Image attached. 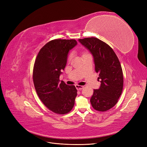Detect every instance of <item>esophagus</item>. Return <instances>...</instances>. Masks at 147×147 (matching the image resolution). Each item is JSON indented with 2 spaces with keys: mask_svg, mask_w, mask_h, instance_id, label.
I'll list each match as a JSON object with an SVG mask.
<instances>
[{
  "mask_svg": "<svg viewBox=\"0 0 147 147\" xmlns=\"http://www.w3.org/2000/svg\"><path fill=\"white\" fill-rule=\"evenodd\" d=\"M76 88L78 90H82L84 88V86H79V85H76Z\"/></svg>",
  "mask_w": 147,
  "mask_h": 147,
  "instance_id": "esophagus-1",
  "label": "esophagus"
}]
</instances>
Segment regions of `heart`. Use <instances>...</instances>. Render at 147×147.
<instances>
[{"mask_svg":"<svg viewBox=\"0 0 147 147\" xmlns=\"http://www.w3.org/2000/svg\"><path fill=\"white\" fill-rule=\"evenodd\" d=\"M71 59V55H70L69 57V60H70Z\"/></svg>","mask_w":147,"mask_h":147,"instance_id":"heart-1","label":"heart"}]
</instances>
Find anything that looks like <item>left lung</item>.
Returning <instances> with one entry per match:
<instances>
[{
	"label": "left lung",
	"mask_w": 147,
	"mask_h": 147,
	"mask_svg": "<svg viewBox=\"0 0 147 147\" xmlns=\"http://www.w3.org/2000/svg\"><path fill=\"white\" fill-rule=\"evenodd\" d=\"M79 41L93 55L95 71L101 82L99 89L93 90L91 105L96 111H107L116 105L123 87L120 61L111 47L97 38H86Z\"/></svg>",
	"instance_id": "1"
}]
</instances>
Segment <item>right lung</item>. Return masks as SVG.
Returning a JSON list of instances; mask_svg holds the SVG:
<instances>
[{"mask_svg":"<svg viewBox=\"0 0 147 147\" xmlns=\"http://www.w3.org/2000/svg\"><path fill=\"white\" fill-rule=\"evenodd\" d=\"M78 44L75 40L56 39L42 47L38 54L33 70V80L36 93L48 109L66 114L74 105L77 90L68 86L59 77L67 64L69 50Z\"/></svg>","mask_w":147,"mask_h":147,"instance_id":"obj_1","label":"right lung"}]
</instances>
